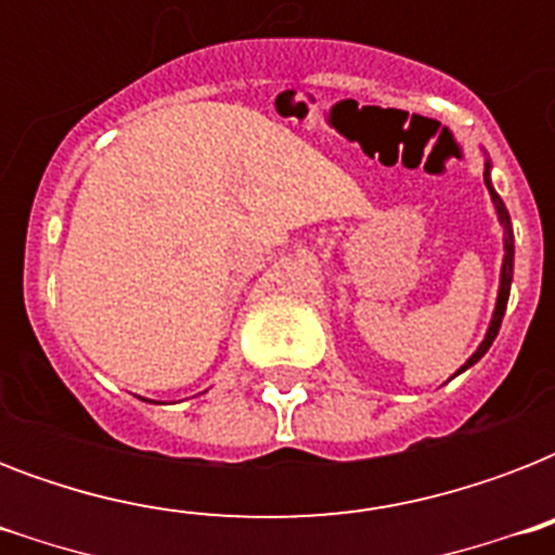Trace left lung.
<instances>
[{"mask_svg":"<svg viewBox=\"0 0 555 555\" xmlns=\"http://www.w3.org/2000/svg\"><path fill=\"white\" fill-rule=\"evenodd\" d=\"M483 181H487V190H490L492 195V204H495V209H499V218L501 224H504V264H501V287H499V302H495V313H492V322H490V331H487V337H483V343L478 346V351H475L469 360H466V365L461 371H466L469 365H475L478 360H481L487 351H490L492 339L499 337V328H501V320H504V311H507V299H509V282H513V227H509V212L507 207H504V201L499 198V192L492 190L490 184V164H487V169H483Z\"/></svg>","mask_w":555,"mask_h":555,"instance_id":"1","label":"left lung"}]
</instances>
